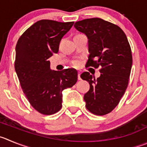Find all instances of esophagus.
I'll use <instances>...</instances> for the list:
<instances>
[{
	"label": "esophagus",
	"mask_w": 147,
	"mask_h": 147,
	"mask_svg": "<svg viewBox=\"0 0 147 147\" xmlns=\"http://www.w3.org/2000/svg\"><path fill=\"white\" fill-rule=\"evenodd\" d=\"M80 75H81V72H78V80H81V78H80Z\"/></svg>",
	"instance_id": "1"
}]
</instances>
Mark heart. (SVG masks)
<instances>
[{"mask_svg":"<svg viewBox=\"0 0 147 147\" xmlns=\"http://www.w3.org/2000/svg\"><path fill=\"white\" fill-rule=\"evenodd\" d=\"M74 65H75V67H78V66L80 65V62H79V61H74Z\"/></svg>","mask_w":147,"mask_h":147,"instance_id":"1","label":"heart"}]
</instances>
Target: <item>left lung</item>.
<instances>
[{
    "label": "left lung",
    "instance_id": "left-lung-1",
    "mask_svg": "<svg viewBox=\"0 0 147 147\" xmlns=\"http://www.w3.org/2000/svg\"><path fill=\"white\" fill-rule=\"evenodd\" d=\"M74 27L88 39L86 67H101L96 80L88 72L80 75L90 84L84 95L86 107L94 115H107L117 107L127 87L132 67L131 46L120 27L100 18L77 22Z\"/></svg>",
    "mask_w": 147,
    "mask_h": 147
}]
</instances>
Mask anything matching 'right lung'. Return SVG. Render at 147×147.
Masks as SVG:
<instances>
[{
	"label": "right lung",
	"instance_id": "obj_1",
	"mask_svg": "<svg viewBox=\"0 0 147 147\" xmlns=\"http://www.w3.org/2000/svg\"><path fill=\"white\" fill-rule=\"evenodd\" d=\"M73 22L42 20L29 27L16 46L15 70L32 107L42 115H53L62 107V91L78 80L75 69L51 70L49 59L59 51L62 37Z\"/></svg>",
	"mask_w": 147,
	"mask_h": 147
}]
</instances>
